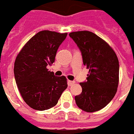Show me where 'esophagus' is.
I'll return each instance as SVG.
<instances>
[{
  "label": "esophagus",
  "mask_w": 134,
  "mask_h": 134,
  "mask_svg": "<svg viewBox=\"0 0 134 134\" xmlns=\"http://www.w3.org/2000/svg\"><path fill=\"white\" fill-rule=\"evenodd\" d=\"M75 83V82L74 81H71V80H68V85H69V86H72V85H74Z\"/></svg>",
  "instance_id": "34e87169"
}]
</instances>
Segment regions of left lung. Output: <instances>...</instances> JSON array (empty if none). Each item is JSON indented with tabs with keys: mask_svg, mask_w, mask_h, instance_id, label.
Listing matches in <instances>:
<instances>
[{
	"mask_svg": "<svg viewBox=\"0 0 134 134\" xmlns=\"http://www.w3.org/2000/svg\"><path fill=\"white\" fill-rule=\"evenodd\" d=\"M69 37L80 50L83 65L89 69L86 81L80 82L81 94L75 102L86 112L99 111L115 96L119 83V65L114 50L93 32L74 31Z\"/></svg>",
	"mask_w": 134,
	"mask_h": 134,
	"instance_id": "left-lung-1",
	"label": "left lung"
}]
</instances>
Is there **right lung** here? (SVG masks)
<instances>
[{
	"mask_svg": "<svg viewBox=\"0 0 134 134\" xmlns=\"http://www.w3.org/2000/svg\"><path fill=\"white\" fill-rule=\"evenodd\" d=\"M67 35L40 31L28 41L16 57V84L23 100L33 109L45 111L56 105L68 87L65 77H57L46 68L54 62L57 49Z\"/></svg>",
	"mask_w": 134,
	"mask_h": 134,
	"instance_id": "add662e5",
	"label": "right lung"
}]
</instances>
